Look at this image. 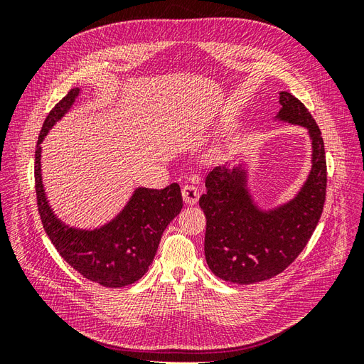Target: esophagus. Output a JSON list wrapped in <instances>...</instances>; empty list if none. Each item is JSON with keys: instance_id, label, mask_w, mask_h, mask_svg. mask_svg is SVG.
<instances>
[{"instance_id": "esophagus-1", "label": "esophagus", "mask_w": 364, "mask_h": 364, "mask_svg": "<svg viewBox=\"0 0 364 364\" xmlns=\"http://www.w3.org/2000/svg\"><path fill=\"white\" fill-rule=\"evenodd\" d=\"M182 197L185 203L194 205L197 200H199V190H197V186L193 183H185L182 186Z\"/></svg>"}]
</instances>
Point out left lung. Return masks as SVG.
<instances>
[{
  "label": "left lung",
  "mask_w": 364,
  "mask_h": 364,
  "mask_svg": "<svg viewBox=\"0 0 364 364\" xmlns=\"http://www.w3.org/2000/svg\"><path fill=\"white\" fill-rule=\"evenodd\" d=\"M279 105L274 119L308 130L311 170L291 200L267 211L252 200L243 164L218 165L208 173L199 200L206 215L205 257L223 281L255 284L277 277L304 250L323 211L326 159L321 129L290 92H279Z\"/></svg>",
  "instance_id": "8db88e82"
}]
</instances>
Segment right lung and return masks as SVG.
Masks as SVG:
<instances>
[{"instance_id": "right-lung-1", "label": "right lung", "mask_w": 364, "mask_h": 364, "mask_svg": "<svg viewBox=\"0 0 364 364\" xmlns=\"http://www.w3.org/2000/svg\"><path fill=\"white\" fill-rule=\"evenodd\" d=\"M79 94V87H73L51 109L38 138L35 185L39 215L53 246L83 278L109 289L124 287L141 279L149 270L165 228L182 209L181 186L171 183L164 190L139 186L117 217L95 229L71 228L58 218L43 190L41 144L53 126L73 107Z\"/></svg>"}]
</instances>
